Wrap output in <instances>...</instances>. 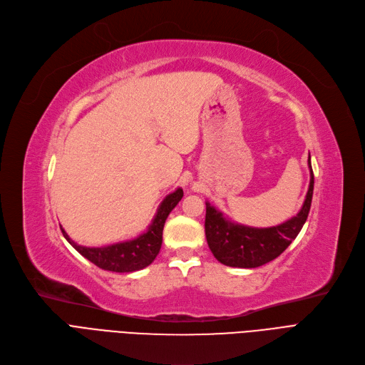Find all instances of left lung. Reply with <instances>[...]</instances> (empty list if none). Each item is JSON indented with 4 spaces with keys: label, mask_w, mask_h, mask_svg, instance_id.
Here are the masks:
<instances>
[{
    "label": "left lung",
    "mask_w": 365,
    "mask_h": 365,
    "mask_svg": "<svg viewBox=\"0 0 365 365\" xmlns=\"http://www.w3.org/2000/svg\"><path fill=\"white\" fill-rule=\"evenodd\" d=\"M309 169L310 184L300 212L273 227L257 229L232 222L211 206L210 202H206L205 235L210 250L220 263L230 267L254 269L272 262L289 247L307 220L314 196V170L310 166V154Z\"/></svg>",
    "instance_id": "left-lung-1"
}]
</instances>
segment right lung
Masks as SVG:
<instances>
[{
    "instance_id": "add662e5",
    "label": "right lung",
    "mask_w": 365,
    "mask_h": 365,
    "mask_svg": "<svg viewBox=\"0 0 365 365\" xmlns=\"http://www.w3.org/2000/svg\"><path fill=\"white\" fill-rule=\"evenodd\" d=\"M182 188H177L175 192L168 195L160 203L158 214H155L153 222L145 233L140 235L132 240L118 242V244L101 247V248H89L77 245L76 242L66 235V232L61 227L65 239L71 244L84 258H88L95 266L118 273H130L135 270H141L151 264L154 258L158 257L162 247V235L165 221L170 211L178 205L182 199Z\"/></svg>"
}]
</instances>
